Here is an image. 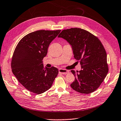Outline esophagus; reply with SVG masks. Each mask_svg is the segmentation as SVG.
<instances>
[{
	"mask_svg": "<svg viewBox=\"0 0 121 121\" xmlns=\"http://www.w3.org/2000/svg\"><path fill=\"white\" fill-rule=\"evenodd\" d=\"M59 73H62V74H67V73H69V71L65 69L60 68L59 69Z\"/></svg>",
	"mask_w": 121,
	"mask_h": 121,
	"instance_id": "1",
	"label": "esophagus"
}]
</instances>
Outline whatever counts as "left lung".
Instances as JSON below:
<instances>
[{"mask_svg": "<svg viewBox=\"0 0 121 121\" xmlns=\"http://www.w3.org/2000/svg\"><path fill=\"white\" fill-rule=\"evenodd\" d=\"M58 38L64 39L71 46L74 56L80 61L81 70H71L75 81L70 85L73 90L89 94L95 91L104 80L108 73L107 55L98 38L80 28L64 30Z\"/></svg>", "mask_w": 121, "mask_h": 121, "instance_id": "obj_1", "label": "left lung"}]
</instances>
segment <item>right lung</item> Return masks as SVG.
<instances>
[{
    "instance_id": "add662e5",
    "label": "right lung",
    "mask_w": 121,
    "mask_h": 121,
    "mask_svg": "<svg viewBox=\"0 0 121 121\" xmlns=\"http://www.w3.org/2000/svg\"><path fill=\"white\" fill-rule=\"evenodd\" d=\"M60 30H39L27 34L19 41L11 60L13 75L30 91L41 94L50 89L58 70L44 67L43 59L50 43Z\"/></svg>"
}]
</instances>
